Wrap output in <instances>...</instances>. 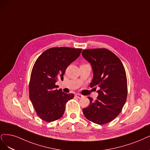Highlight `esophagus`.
<instances>
[{"label":"esophagus","instance_id":"34e87169","mask_svg":"<svg viewBox=\"0 0 150 150\" xmlns=\"http://www.w3.org/2000/svg\"><path fill=\"white\" fill-rule=\"evenodd\" d=\"M75 96L76 98H81L83 97V95H81V94H79V93H77L75 95Z\"/></svg>","mask_w":150,"mask_h":150}]
</instances>
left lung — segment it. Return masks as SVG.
Listing matches in <instances>:
<instances>
[{
    "mask_svg": "<svg viewBox=\"0 0 150 150\" xmlns=\"http://www.w3.org/2000/svg\"><path fill=\"white\" fill-rule=\"evenodd\" d=\"M81 55L92 67L90 87H100L97 99L88 96L90 105L83 109V113L95 123H109L120 114L127 100V79L123 65L117 55L106 49L83 50Z\"/></svg>",
    "mask_w": 150,
    "mask_h": 150,
    "instance_id": "left-lung-1",
    "label": "left lung"
}]
</instances>
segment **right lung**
Segmentation results:
<instances>
[{"label":"right lung","mask_w":150,"mask_h":150,"mask_svg":"<svg viewBox=\"0 0 150 150\" xmlns=\"http://www.w3.org/2000/svg\"><path fill=\"white\" fill-rule=\"evenodd\" d=\"M81 50L64 47L50 48L35 62L29 83V97L42 120L51 122L61 118L66 103L74 97V94L56 89L55 83L64 79L67 67L80 56Z\"/></svg>","instance_id":"right-lung-1"}]
</instances>
